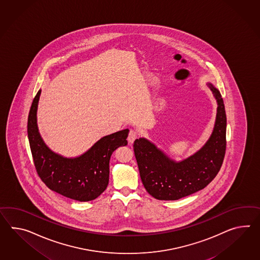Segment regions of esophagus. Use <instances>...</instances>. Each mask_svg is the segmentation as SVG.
I'll return each instance as SVG.
<instances>
[{"label":"esophagus","mask_w":260,"mask_h":260,"mask_svg":"<svg viewBox=\"0 0 260 260\" xmlns=\"http://www.w3.org/2000/svg\"><path fill=\"white\" fill-rule=\"evenodd\" d=\"M137 138V133L133 129H131L128 133V136H127V141L129 144H133V142Z\"/></svg>","instance_id":"esophagus-1"}]
</instances>
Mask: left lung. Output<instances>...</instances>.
Returning <instances> with one entry per match:
<instances>
[{"label":"left lung","instance_id":"obj_1","mask_svg":"<svg viewBox=\"0 0 260 260\" xmlns=\"http://www.w3.org/2000/svg\"><path fill=\"white\" fill-rule=\"evenodd\" d=\"M207 85L217 102V114L212 133L197 152L177 160L150 140L134 141L142 182L158 200H177L202 190L220 171L226 146V114L220 91L211 83Z\"/></svg>","mask_w":260,"mask_h":260}]
</instances>
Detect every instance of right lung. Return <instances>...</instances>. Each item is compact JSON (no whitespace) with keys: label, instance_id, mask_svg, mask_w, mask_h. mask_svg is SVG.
Here are the masks:
<instances>
[{"label":"right lung","instance_id":"1","mask_svg":"<svg viewBox=\"0 0 260 260\" xmlns=\"http://www.w3.org/2000/svg\"><path fill=\"white\" fill-rule=\"evenodd\" d=\"M41 89L32 101L27 133L35 166L40 178L51 190L80 202L100 197L107 188L110 158L119 146L127 145L128 128L96 141L77 157H64L52 151L39 133L38 109Z\"/></svg>","mask_w":260,"mask_h":260}]
</instances>
